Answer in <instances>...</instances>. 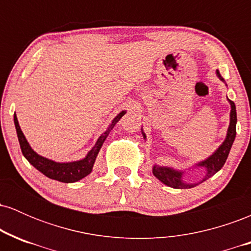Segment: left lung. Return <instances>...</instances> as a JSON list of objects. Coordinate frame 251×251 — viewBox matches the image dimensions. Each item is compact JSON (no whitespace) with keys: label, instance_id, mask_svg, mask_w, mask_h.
Listing matches in <instances>:
<instances>
[{"label":"left lung","instance_id":"obj_1","mask_svg":"<svg viewBox=\"0 0 251 251\" xmlns=\"http://www.w3.org/2000/svg\"><path fill=\"white\" fill-rule=\"evenodd\" d=\"M216 75L218 76V79L221 81H224L223 77L221 76L220 72L216 71ZM227 101L230 103V107H231V111H230V123L229 127H227L226 137L224 139V142L218 146V149L212 153L210 157L206 158V159L201 160V162L197 163L195 165V168H204L205 169V175L201 178V180L196 181V183H186V181L183 180L184 171L181 170H176L174 168H170V166H159L157 164H154L153 168H152V174L154 175L155 178H158L162 183L165 184V185L170 186V188L174 189H191L197 186L198 184L203 183L206 179H209L210 177H212L215 174H217L220 170L223 168V165L226 162V158L229 155L230 150H231L232 144H234L235 137H236V124H237V114H236V106L234 101H231L230 99H227ZM142 133L144 139H146V134L144 133L142 128Z\"/></svg>","mask_w":251,"mask_h":251}]
</instances>
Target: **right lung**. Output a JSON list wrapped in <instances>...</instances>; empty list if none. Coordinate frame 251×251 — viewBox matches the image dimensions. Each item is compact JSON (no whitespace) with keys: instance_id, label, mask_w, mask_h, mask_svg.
<instances>
[{"instance_id":"1","label":"right lung","mask_w":251,"mask_h":251,"mask_svg":"<svg viewBox=\"0 0 251 251\" xmlns=\"http://www.w3.org/2000/svg\"><path fill=\"white\" fill-rule=\"evenodd\" d=\"M126 113V111H122L118 116L112 120L109 124L107 129L98 138L96 145L89 150L88 153L86 154L85 158L80 160H75V162H66V163H59L54 162V160L48 159V158L42 157V155L37 154L29 143L25 139L24 132H22L21 127L19 125V120H17L16 114H14V124H15L17 138H19L20 148H21L22 153H24L25 159L29 162L31 165L36 170H39L41 174H43L46 177L50 178V179H55L57 181H62V183H75V181L82 179L86 176H88L92 172L93 169L94 162L97 159V155L99 153L100 149H101L103 142L106 138L108 137L109 132L113 129L116 124L119 122L120 118Z\"/></svg>"}]
</instances>
